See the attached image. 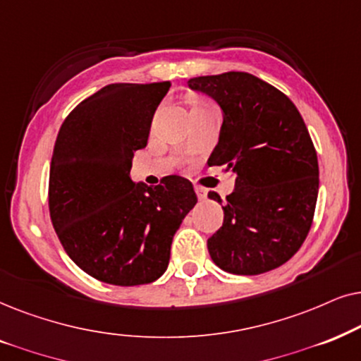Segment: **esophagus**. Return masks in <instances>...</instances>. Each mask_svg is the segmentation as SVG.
<instances>
[{
  "mask_svg": "<svg viewBox=\"0 0 361 361\" xmlns=\"http://www.w3.org/2000/svg\"><path fill=\"white\" fill-rule=\"evenodd\" d=\"M195 191H196V195H198V198H200L201 201L208 198V191H206L204 188H201V186H195Z\"/></svg>",
  "mask_w": 361,
  "mask_h": 361,
  "instance_id": "esophagus-1",
  "label": "esophagus"
}]
</instances>
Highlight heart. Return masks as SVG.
Wrapping results in <instances>:
<instances>
[{"label":"heart","mask_w":361,"mask_h":361,"mask_svg":"<svg viewBox=\"0 0 361 361\" xmlns=\"http://www.w3.org/2000/svg\"><path fill=\"white\" fill-rule=\"evenodd\" d=\"M198 107H204V105H198Z\"/></svg>","instance_id":"obj_1"}]
</instances>
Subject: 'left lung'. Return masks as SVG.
Instances as JSON below:
<instances>
[{
  "mask_svg": "<svg viewBox=\"0 0 361 361\" xmlns=\"http://www.w3.org/2000/svg\"><path fill=\"white\" fill-rule=\"evenodd\" d=\"M188 85L223 110L208 165L236 176L209 256L238 276L272 271L299 251L315 213L319 161L304 118L286 94L247 72L193 77ZM208 196L223 203L214 191Z\"/></svg>",
  "mask_w": 361,
  "mask_h": 361,
  "instance_id": "left-lung-1",
  "label": "left lung"
}]
</instances>
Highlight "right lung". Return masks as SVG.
Listing matches in <instances>:
<instances>
[{"instance_id": "right-lung-1", "label": "right lung", "mask_w": 361, "mask_h": 361, "mask_svg": "<svg viewBox=\"0 0 361 361\" xmlns=\"http://www.w3.org/2000/svg\"><path fill=\"white\" fill-rule=\"evenodd\" d=\"M170 82L110 84L62 123L49 171V213L72 261L97 281L140 286L166 271L175 233L195 208L191 181L133 183L132 158L147 147Z\"/></svg>"}]
</instances>
